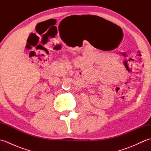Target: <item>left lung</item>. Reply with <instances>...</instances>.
I'll return each mask as SVG.
<instances>
[{
	"label": "left lung",
	"instance_id": "left-lung-1",
	"mask_svg": "<svg viewBox=\"0 0 151 151\" xmlns=\"http://www.w3.org/2000/svg\"><path fill=\"white\" fill-rule=\"evenodd\" d=\"M98 17V16H97ZM99 18H101V20H102V21H105V22H108V23H111V24H113L111 22H110L109 21H107V20H106V19H103V18H102V17H99Z\"/></svg>",
	"mask_w": 151,
	"mask_h": 151
}]
</instances>
